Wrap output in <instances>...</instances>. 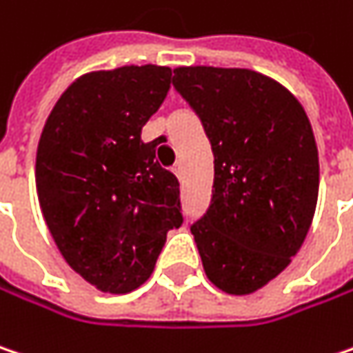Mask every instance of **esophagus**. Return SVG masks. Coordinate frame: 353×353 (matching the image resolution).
Returning <instances> with one entry per match:
<instances>
[{
	"mask_svg": "<svg viewBox=\"0 0 353 353\" xmlns=\"http://www.w3.org/2000/svg\"><path fill=\"white\" fill-rule=\"evenodd\" d=\"M172 172H174V174H176V176L179 177V179H181V176H183V163H181V161H177L176 165H174V170H172Z\"/></svg>",
	"mask_w": 353,
	"mask_h": 353,
	"instance_id": "34e87169",
	"label": "esophagus"
}]
</instances>
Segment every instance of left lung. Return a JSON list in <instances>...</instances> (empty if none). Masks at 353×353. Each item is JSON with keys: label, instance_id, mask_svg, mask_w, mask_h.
<instances>
[{"label": "left lung", "instance_id": "left-lung-1", "mask_svg": "<svg viewBox=\"0 0 353 353\" xmlns=\"http://www.w3.org/2000/svg\"><path fill=\"white\" fill-rule=\"evenodd\" d=\"M174 88L214 152L212 201L192 223L203 270L219 290L252 294L288 268L316 212L310 119L285 88L252 70L177 68Z\"/></svg>", "mask_w": 353, "mask_h": 353}]
</instances>
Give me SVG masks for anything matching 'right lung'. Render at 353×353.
Masks as SVG:
<instances>
[{"instance_id":"1","label":"right lung","mask_w":353,"mask_h":353,"mask_svg":"<svg viewBox=\"0 0 353 353\" xmlns=\"http://www.w3.org/2000/svg\"><path fill=\"white\" fill-rule=\"evenodd\" d=\"M172 70L125 65L81 75L39 137L35 185L61 256L101 292L148 280L168 232L183 223L179 181L141 128L170 92Z\"/></svg>"}]
</instances>
